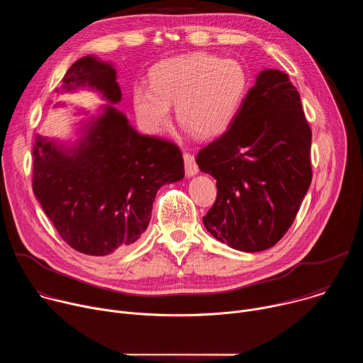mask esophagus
I'll return each mask as SVG.
<instances>
[{
    "label": "esophagus",
    "instance_id": "obj_1",
    "mask_svg": "<svg viewBox=\"0 0 363 363\" xmlns=\"http://www.w3.org/2000/svg\"><path fill=\"white\" fill-rule=\"evenodd\" d=\"M184 161H185V174L188 178L194 177L198 174V165L195 164V160H194V155L191 153H184Z\"/></svg>",
    "mask_w": 363,
    "mask_h": 363
}]
</instances>
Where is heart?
<instances>
[{
    "label": "heart",
    "mask_w": 363,
    "mask_h": 363,
    "mask_svg": "<svg viewBox=\"0 0 363 363\" xmlns=\"http://www.w3.org/2000/svg\"><path fill=\"white\" fill-rule=\"evenodd\" d=\"M248 87L247 69L238 60L191 53L158 63L150 72V86H136L132 100L146 132L161 133L175 105L185 132L210 139L235 122Z\"/></svg>",
    "instance_id": "b5f03b06"
}]
</instances>
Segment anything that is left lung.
Masks as SVG:
<instances>
[{
    "instance_id": "8db88e82",
    "label": "left lung",
    "mask_w": 363,
    "mask_h": 363,
    "mask_svg": "<svg viewBox=\"0 0 363 363\" xmlns=\"http://www.w3.org/2000/svg\"><path fill=\"white\" fill-rule=\"evenodd\" d=\"M310 130L289 74L255 77L231 128L201 149V172L217 179V199L203 227L228 247L255 252L290 228L312 182Z\"/></svg>"
}]
</instances>
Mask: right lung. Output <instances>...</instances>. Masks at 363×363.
<instances>
[{
  "label": "right lung",
  "mask_w": 363,
  "mask_h": 363,
  "mask_svg": "<svg viewBox=\"0 0 363 363\" xmlns=\"http://www.w3.org/2000/svg\"><path fill=\"white\" fill-rule=\"evenodd\" d=\"M112 63L93 55L70 66L56 93L90 90L106 103L83 116L74 138L35 135L33 191L62 238L94 257L121 254L146 231L161 186L184 179L177 145L139 133L115 105L122 91ZM65 101L53 109L66 108Z\"/></svg>",
  "instance_id": "right-lung-1"
}]
</instances>
